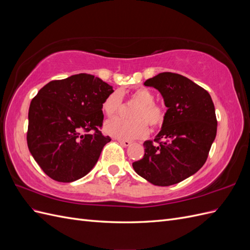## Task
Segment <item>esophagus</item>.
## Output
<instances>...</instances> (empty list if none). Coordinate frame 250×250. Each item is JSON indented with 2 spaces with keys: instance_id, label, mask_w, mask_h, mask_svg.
<instances>
[{
  "instance_id": "1",
  "label": "esophagus",
  "mask_w": 250,
  "mask_h": 250,
  "mask_svg": "<svg viewBox=\"0 0 250 250\" xmlns=\"http://www.w3.org/2000/svg\"><path fill=\"white\" fill-rule=\"evenodd\" d=\"M120 144H121V145H122V146H124V147H128V146H130V144H131V142L130 141H126V140H117Z\"/></svg>"
}]
</instances>
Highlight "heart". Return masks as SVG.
Wrapping results in <instances>:
<instances>
[{
  "mask_svg": "<svg viewBox=\"0 0 250 250\" xmlns=\"http://www.w3.org/2000/svg\"><path fill=\"white\" fill-rule=\"evenodd\" d=\"M131 99L139 105L131 113L133 120L115 118L105 123L104 130L111 137L120 140H135L145 138L149 132V124L152 128L161 127L165 121V111L160 105L154 103L155 96L151 90L142 87L134 90ZM122 106V97L119 93H112L103 103V111L107 117H113Z\"/></svg>",
  "mask_w": 250,
  "mask_h": 250,
  "instance_id": "heart-1",
  "label": "heart"
}]
</instances>
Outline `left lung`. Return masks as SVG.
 Listing matches in <instances>:
<instances>
[{
  "instance_id": "1",
  "label": "left lung",
  "mask_w": 250,
  "mask_h": 250,
  "mask_svg": "<svg viewBox=\"0 0 250 250\" xmlns=\"http://www.w3.org/2000/svg\"><path fill=\"white\" fill-rule=\"evenodd\" d=\"M144 84L162 94L168 109L154 139L158 144L144 143L145 154L132 167L152 185H175L207 162L217 133L214 103L206 89L179 74L161 73Z\"/></svg>"
}]
</instances>
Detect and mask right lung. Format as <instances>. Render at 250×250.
<instances>
[{"instance_id":"obj_1","label":"right lung","mask_w":250,"mask_h":250,"mask_svg":"<svg viewBox=\"0 0 250 250\" xmlns=\"http://www.w3.org/2000/svg\"><path fill=\"white\" fill-rule=\"evenodd\" d=\"M112 93L106 82L81 73L50 81L33 98L27 144L49 177L72 183L95 167L103 147L111 140L98 128L104 118L103 103Z\"/></svg>"}]
</instances>
